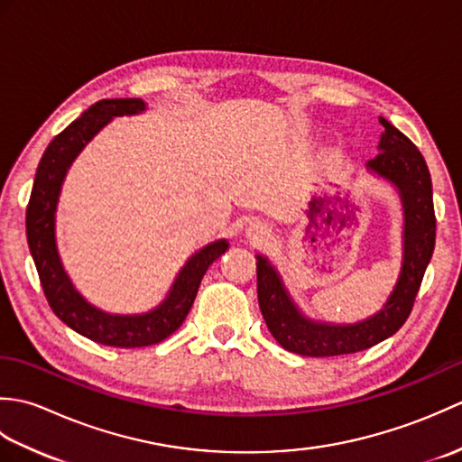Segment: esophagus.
I'll use <instances>...</instances> for the list:
<instances>
[{"label": "esophagus", "instance_id": "obj_1", "mask_svg": "<svg viewBox=\"0 0 462 462\" xmlns=\"http://www.w3.org/2000/svg\"><path fill=\"white\" fill-rule=\"evenodd\" d=\"M250 234H254V238H258L263 234V228H260V226H254V228H250Z\"/></svg>", "mask_w": 462, "mask_h": 462}]
</instances>
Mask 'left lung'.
Listing matches in <instances>:
<instances>
[{
  "instance_id": "1",
  "label": "left lung",
  "mask_w": 462,
  "mask_h": 462,
  "mask_svg": "<svg viewBox=\"0 0 462 462\" xmlns=\"http://www.w3.org/2000/svg\"><path fill=\"white\" fill-rule=\"evenodd\" d=\"M379 154L367 169L393 182L405 208V258L397 286L375 316L353 326H329L306 319L283 290L278 272L266 258L258 256V303L266 326L283 349L306 357L347 356L377 346L399 331L413 311L417 291L435 250L437 218L433 186L423 154L407 136L381 116Z\"/></svg>"
}]
</instances>
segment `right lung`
Instances as JSON below:
<instances>
[{"label":"right lung","instance_id":"1","mask_svg":"<svg viewBox=\"0 0 462 462\" xmlns=\"http://www.w3.org/2000/svg\"><path fill=\"white\" fill-rule=\"evenodd\" d=\"M141 111H144L141 99H103L91 105L79 119L59 133L39 161L25 212L27 244L49 308L77 333L111 347L154 346L179 329L184 318L189 316L206 270L228 250V242L218 240L196 252L180 270L169 298L159 308L143 316H111L97 310L87 303L69 282L55 246V208L65 172L83 146L113 116Z\"/></svg>","mask_w":462,"mask_h":462}]
</instances>
